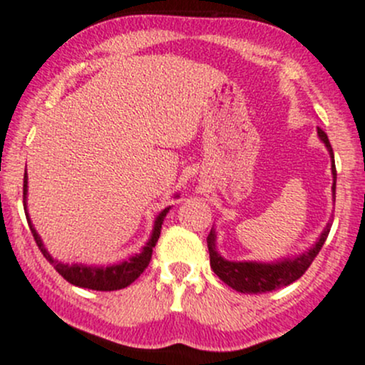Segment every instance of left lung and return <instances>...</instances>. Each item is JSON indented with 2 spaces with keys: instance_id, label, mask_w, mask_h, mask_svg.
<instances>
[{
  "instance_id": "1",
  "label": "left lung",
  "mask_w": 365,
  "mask_h": 365,
  "mask_svg": "<svg viewBox=\"0 0 365 365\" xmlns=\"http://www.w3.org/2000/svg\"><path fill=\"white\" fill-rule=\"evenodd\" d=\"M318 135L323 143H325L327 150L330 153V159H332V175H334V200H336V162H334V152L332 146H330L329 135L318 127ZM330 226L332 224H327V227L323 230V233L319 235L318 242L312 245L309 251L304 254H298L295 257H284L281 261H275V263H257V261H227L217 252L215 249V240L217 235L215 231H210L208 238H206V244H208V252H210V267L212 270L219 275L220 281L226 282L230 288L237 289L240 293H267L274 292V289L282 288V286H288L292 282H295L297 279H300L305 274L311 263L314 261V257L318 256V252L322 251L323 244H325L327 237L330 233Z\"/></svg>"
}]
</instances>
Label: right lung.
<instances>
[{
  "instance_id": "obj_1",
  "label": "right lung",
  "mask_w": 365,
  "mask_h": 365,
  "mask_svg": "<svg viewBox=\"0 0 365 365\" xmlns=\"http://www.w3.org/2000/svg\"><path fill=\"white\" fill-rule=\"evenodd\" d=\"M26 194H28V176H26L24 173V189H23L24 212H26V219H28V224H29V230H31L33 238H35L40 252H42L43 257H46V259L56 268V272L65 279V281H68L70 284L73 286H79V288L95 289V292H114V289L127 288L128 284H132V282H134L143 272H145V268L148 267L150 259H152L153 247H155L157 240H159L160 237V227H162V222H164L165 213H168L169 208H171V206H168V208H164L159 215H157L155 224H153L152 237H150V240L146 242V245L143 247L141 252L128 257L127 261H121V263L118 264H109V267H88V264L61 263V261L54 259V257L47 252V249L43 247L42 240H40L38 233H36L31 220H29L28 208H26Z\"/></svg>"
}]
</instances>
